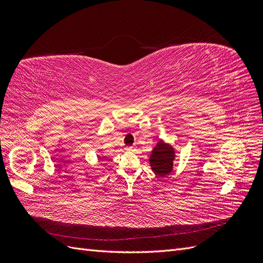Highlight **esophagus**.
Instances as JSON below:
<instances>
[{
  "label": "esophagus",
  "instance_id": "34e87169",
  "mask_svg": "<svg viewBox=\"0 0 263 263\" xmlns=\"http://www.w3.org/2000/svg\"><path fill=\"white\" fill-rule=\"evenodd\" d=\"M135 148L134 147H126V150L127 151H133Z\"/></svg>",
  "mask_w": 263,
  "mask_h": 263
}]
</instances>
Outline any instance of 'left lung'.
<instances>
[{
  "label": "left lung",
  "instance_id": "8db88e82",
  "mask_svg": "<svg viewBox=\"0 0 263 263\" xmlns=\"http://www.w3.org/2000/svg\"><path fill=\"white\" fill-rule=\"evenodd\" d=\"M174 158H176V151L173 147L165 144L163 140H159L149 158L151 170L160 177L166 176L173 169Z\"/></svg>",
  "mask_w": 263,
  "mask_h": 263
}]
</instances>
